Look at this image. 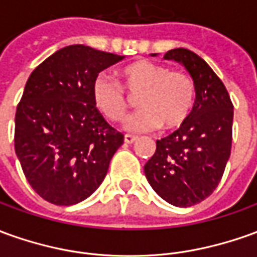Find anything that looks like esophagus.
Wrapping results in <instances>:
<instances>
[{"label": "esophagus", "mask_w": 257, "mask_h": 257, "mask_svg": "<svg viewBox=\"0 0 257 257\" xmlns=\"http://www.w3.org/2000/svg\"><path fill=\"white\" fill-rule=\"evenodd\" d=\"M137 141V137L136 136H132V134H125L124 136V143L125 144H133Z\"/></svg>", "instance_id": "obj_1"}]
</instances>
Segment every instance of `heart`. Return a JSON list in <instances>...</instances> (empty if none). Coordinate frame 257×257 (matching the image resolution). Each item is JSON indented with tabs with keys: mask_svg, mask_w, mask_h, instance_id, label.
I'll return each instance as SVG.
<instances>
[{
	"mask_svg": "<svg viewBox=\"0 0 257 257\" xmlns=\"http://www.w3.org/2000/svg\"><path fill=\"white\" fill-rule=\"evenodd\" d=\"M117 77L118 82H114L99 75L92 85V99L107 120L120 121L132 105L126 94L133 98L139 96V105L143 109L127 118L124 127L128 132H151L159 125L164 130H173L190 116L196 86L189 74L140 60L118 70Z\"/></svg>",
	"mask_w": 257,
	"mask_h": 257,
	"instance_id": "1",
	"label": "heart"
}]
</instances>
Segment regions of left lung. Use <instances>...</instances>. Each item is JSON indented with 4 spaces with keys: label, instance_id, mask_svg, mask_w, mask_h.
<instances>
[{
    "label": "left lung",
    "instance_id": "obj_1",
    "mask_svg": "<svg viewBox=\"0 0 257 257\" xmlns=\"http://www.w3.org/2000/svg\"><path fill=\"white\" fill-rule=\"evenodd\" d=\"M164 58L187 70L196 100L185 123L157 140L144 172L159 197L176 207H190L207 199L224 175L232 146L233 106L222 81L196 53L180 47Z\"/></svg>",
    "mask_w": 257,
    "mask_h": 257
}]
</instances>
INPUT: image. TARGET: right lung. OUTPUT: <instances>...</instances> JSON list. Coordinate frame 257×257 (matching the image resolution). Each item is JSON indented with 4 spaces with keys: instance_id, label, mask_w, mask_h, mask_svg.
Segmentation results:
<instances>
[{
    "instance_id": "add662e5",
    "label": "right lung",
    "mask_w": 257,
    "mask_h": 257,
    "mask_svg": "<svg viewBox=\"0 0 257 257\" xmlns=\"http://www.w3.org/2000/svg\"><path fill=\"white\" fill-rule=\"evenodd\" d=\"M123 58L72 44L37 65L25 85L15 114V152L32 189L51 204L88 199L124 141L92 99L99 72Z\"/></svg>"
}]
</instances>
